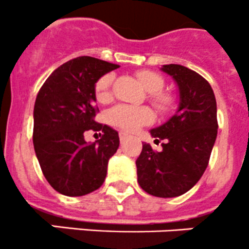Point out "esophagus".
I'll use <instances>...</instances> for the list:
<instances>
[{"instance_id":"34e87169","label":"esophagus","mask_w":249,"mask_h":249,"mask_svg":"<svg viewBox=\"0 0 249 249\" xmlns=\"http://www.w3.org/2000/svg\"><path fill=\"white\" fill-rule=\"evenodd\" d=\"M119 139H120V142H124V141L127 139V134H126V132L120 131L119 132Z\"/></svg>"}]
</instances>
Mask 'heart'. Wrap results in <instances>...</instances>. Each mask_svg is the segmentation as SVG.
Returning <instances> with one entry per match:
<instances>
[{
    "instance_id": "heart-1",
    "label": "heart",
    "mask_w": 249,
    "mask_h": 249,
    "mask_svg": "<svg viewBox=\"0 0 249 249\" xmlns=\"http://www.w3.org/2000/svg\"><path fill=\"white\" fill-rule=\"evenodd\" d=\"M137 79L144 89L149 92V101L158 112L166 115L172 113L177 106V95L172 91L161 90L165 80L159 73L149 70H141L136 72ZM113 74L107 73L99 78L95 84V94L99 101H106L110 96ZM108 122L114 126L125 131H136L140 127L152 124L154 113L147 106H130V105H117L108 112Z\"/></svg>"
}]
</instances>
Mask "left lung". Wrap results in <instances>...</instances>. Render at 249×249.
<instances>
[{
  "label": "left lung",
  "mask_w": 249,
  "mask_h": 249,
  "mask_svg": "<svg viewBox=\"0 0 249 249\" xmlns=\"http://www.w3.org/2000/svg\"><path fill=\"white\" fill-rule=\"evenodd\" d=\"M179 88V108L161 126L150 131L157 152L144 143L136 160L137 180L148 194L176 197L192 189L207 169L217 139V102L210 83L199 73L180 65H164Z\"/></svg>",
  "instance_id": "left-lung-1"
}]
</instances>
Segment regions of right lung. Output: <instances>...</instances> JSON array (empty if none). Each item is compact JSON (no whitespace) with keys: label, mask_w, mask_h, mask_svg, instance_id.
<instances>
[{"label":"right lung","mask_w":249,"mask_h":249,"mask_svg":"<svg viewBox=\"0 0 249 249\" xmlns=\"http://www.w3.org/2000/svg\"><path fill=\"white\" fill-rule=\"evenodd\" d=\"M119 67L79 56L57 67L37 94L34 108V147L42 172L57 193L83 196L105 182L110 157L119 147L115 130L95 120V83ZM88 129L102 131L96 142H85Z\"/></svg>","instance_id":"right-lung-1"}]
</instances>
